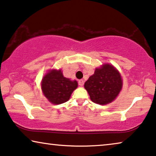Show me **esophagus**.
Segmentation results:
<instances>
[{
    "label": "esophagus",
    "mask_w": 156,
    "mask_h": 156,
    "mask_svg": "<svg viewBox=\"0 0 156 156\" xmlns=\"http://www.w3.org/2000/svg\"><path fill=\"white\" fill-rule=\"evenodd\" d=\"M78 85L80 86V87H82L84 85V80H80L78 81Z\"/></svg>",
    "instance_id": "obj_1"
}]
</instances>
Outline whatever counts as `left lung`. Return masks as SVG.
<instances>
[{
  "instance_id": "obj_1",
  "label": "left lung",
  "mask_w": 156,
  "mask_h": 156,
  "mask_svg": "<svg viewBox=\"0 0 156 156\" xmlns=\"http://www.w3.org/2000/svg\"><path fill=\"white\" fill-rule=\"evenodd\" d=\"M84 87L95 104L106 105L118 97L122 87L121 76L113 65L104 64L85 83Z\"/></svg>"
}]
</instances>
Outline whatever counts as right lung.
<instances>
[{"mask_svg":"<svg viewBox=\"0 0 156 156\" xmlns=\"http://www.w3.org/2000/svg\"><path fill=\"white\" fill-rule=\"evenodd\" d=\"M77 87V81L64 77L61 69L49 70L41 82L44 96L53 104H61L68 101Z\"/></svg>","mask_w":156,"mask_h":156,"instance_id":"add662e5","label":"right lung"}]
</instances>
